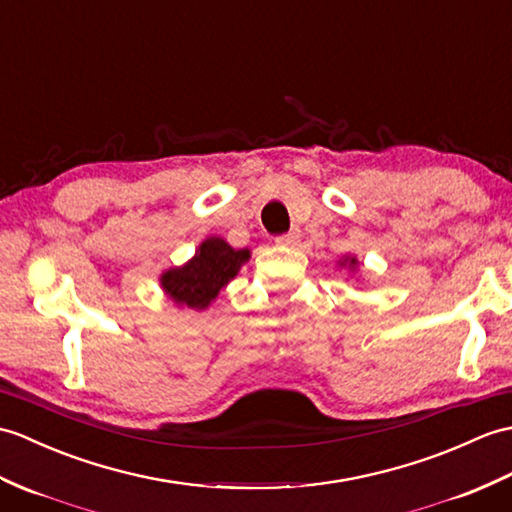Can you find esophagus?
<instances>
[{"label": "esophagus", "mask_w": 512, "mask_h": 512, "mask_svg": "<svg viewBox=\"0 0 512 512\" xmlns=\"http://www.w3.org/2000/svg\"><path fill=\"white\" fill-rule=\"evenodd\" d=\"M299 240H301V237H299V233H296V231H292V233H285V235H279L277 237V246H296V244H299Z\"/></svg>", "instance_id": "34e87169"}]
</instances>
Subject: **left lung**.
<instances>
[{
	"mask_svg": "<svg viewBox=\"0 0 512 512\" xmlns=\"http://www.w3.org/2000/svg\"><path fill=\"white\" fill-rule=\"evenodd\" d=\"M338 268H344V270H349V272H358L360 270V261H358V257L355 255H342L340 259H338Z\"/></svg>",
	"mask_w": 512,
	"mask_h": 512,
	"instance_id": "8db88e82",
	"label": "left lung"
}]
</instances>
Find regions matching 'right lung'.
I'll list each match as a JSON object with an SVG mask.
<instances>
[{
	"instance_id": "obj_1",
	"label": "right lung",
	"mask_w": 512,
	"mask_h": 512,
	"mask_svg": "<svg viewBox=\"0 0 512 512\" xmlns=\"http://www.w3.org/2000/svg\"><path fill=\"white\" fill-rule=\"evenodd\" d=\"M248 259L251 248H233L224 237L211 235L198 244L194 257L183 266L161 272V290L176 307L207 310Z\"/></svg>"
}]
</instances>
